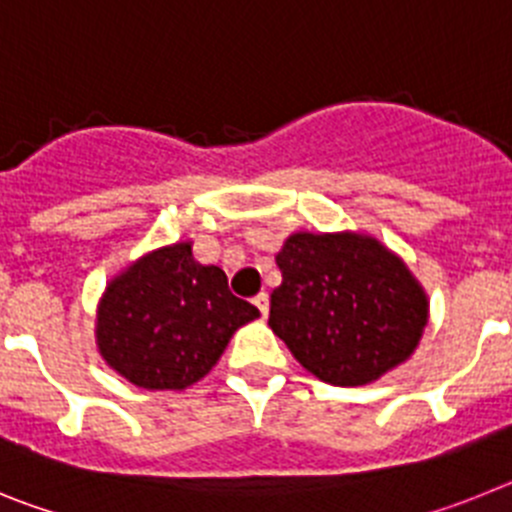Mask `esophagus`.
I'll use <instances>...</instances> for the list:
<instances>
[{
    "label": "esophagus",
    "mask_w": 512,
    "mask_h": 512,
    "mask_svg": "<svg viewBox=\"0 0 512 512\" xmlns=\"http://www.w3.org/2000/svg\"><path fill=\"white\" fill-rule=\"evenodd\" d=\"M253 305L259 307V312L264 315V318L269 315V295H266V292H261V295L253 297Z\"/></svg>",
    "instance_id": "esophagus-1"
}]
</instances>
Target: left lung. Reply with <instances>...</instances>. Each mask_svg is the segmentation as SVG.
<instances>
[{
    "mask_svg": "<svg viewBox=\"0 0 512 512\" xmlns=\"http://www.w3.org/2000/svg\"><path fill=\"white\" fill-rule=\"evenodd\" d=\"M269 325L320 382L359 387L405 364L431 305L408 264L359 230H300L277 253Z\"/></svg>",
    "mask_w": 512,
    "mask_h": 512,
    "instance_id": "8db88e82",
    "label": "left lung"
}]
</instances>
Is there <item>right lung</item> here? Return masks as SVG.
<instances>
[{"label": "right lung", "mask_w": 512, "mask_h": 512, "mask_svg": "<svg viewBox=\"0 0 512 512\" xmlns=\"http://www.w3.org/2000/svg\"><path fill=\"white\" fill-rule=\"evenodd\" d=\"M259 310L228 289L220 266L194 259L192 241L153 248L107 282L94 341L104 364L140 390L182 392L220 361Z\"/></svg>", "instance_id": "add662e5"}]
</instances>
